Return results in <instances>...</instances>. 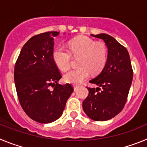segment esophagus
<instances>
[{"instance_id": "1", "label": "esophagus", "mask_w": 147, "mask_h": 147, "mask_svg": "<svg viewBox=\"0 0 147 147\" xmlns=\"http://www.w3.org/2000/svg\"><path fill=\"white\" fill-rule=\"evenodd\" d=\"M73 87H74V90H75V91H76V90L79 88V86L74 85V86H73Z\"/></svg>"}]
</instances>
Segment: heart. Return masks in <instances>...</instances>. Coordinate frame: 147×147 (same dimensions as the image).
<instances>
[{"label":"heart","instance_id":"heart-1","mask_svg":"<svg viewBox=\"0 0 147 147\" xmlns=\"http://www.w3.org/2000/svg\"><path fill=\"white\" fill-rule=\"evenodd\" d=\"M69 51L59 45L53 51V59L61 71H67L71 67L72 55L78 58V69L67 72L64 81L80 84L88 78L90 73H100L108 61V49L102 42H95L87 36H78L68 42Z\"/></svg>","mask_w":147,"mask_h":147}]
</instances>
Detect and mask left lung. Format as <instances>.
Returning a JSON list of instances; mask_svg holds the SVG:
<instances>
[{"label":"left lung","mask_w":147,"mask_h":147,"mask_svg":"<svg viewBox=\"0 0 147 147\" xmlns=\"http://www.w3.org/2000/svg\"><path fill=\"white\" fill-rule=\"evenodd\" d=\"M91 36L105 42L108 61L101 73L89 81L100 87H88V95L83 102V109L90 119L106 121L119 113L125 106L133 71L127 50L114 38L106 34Z\"/></svg>","instance_id":"8db88e82"}]
</instances>
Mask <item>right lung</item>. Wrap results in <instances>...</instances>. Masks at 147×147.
Returning a JSON list of instances; mask_svg holds the SVG:
<instances>
[{"mask_svg": "<svg viewBox=\"0 0 147 147\" xmlns=\"http://www.w3.org/2000/svg\"><path fill=\"white\" fill-rule=\"evenodd\" d=\"M59 34L49 31L34 36L22 47L14 66V83L21 107L30 118L43 124L61 116L74 91L69 83H58L62 76L53 51V37Z\"/></svg>", "mask_w": 147, "mask_h": 147, "instance_id": "obj_1", "label": "right lung"}]
</instances>
